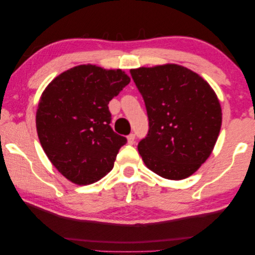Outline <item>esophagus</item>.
I'll return each instance as SVG.
<instances>
[{
  "label": "esophagus",
  "mask_w": 255,
  "mask_h": 255,
  "mask_svg": "<svg viewBox=\"0 0 255 255\" xmlns=\"http://www.w3.org/2000/svg\"><path fill=\"white\" fill-rule=\"evenodd\" d=\"M128 144H133L135 142V134H134V133H131V134L128 135Z\"/></svg>",
  "instance_id": "obj_1"
}]
</instances>
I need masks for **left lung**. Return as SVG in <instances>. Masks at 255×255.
I'll use <instances>...</instances> for the list:
<instances>
[{
    "label": "left lung",
    "mask_w": 255,
    "mask_h": 255,
    "mask_svg": "<svg viewBox=\"0 0 255 255\" xmlns=\"http://www.w3.org/2000/svg\"><path fill=\"white\" fill-rule=\"evenodd\" d=\"M144 100L149 130L137 144L144 164L167 179L197 172L214 149L222 108L199 74L177 64L130 70Z\"/></svg>",
    "instance_id": "8db88e82"
}]
</instances>
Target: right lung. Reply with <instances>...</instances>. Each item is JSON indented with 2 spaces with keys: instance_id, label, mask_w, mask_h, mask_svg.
<instances>
[{
  "instance_id": "add662e5",
  "label": "right lung",
  "mask_w": 255,
  "mask_h": 255,
  "mask_svg": "<svg viewBox=\"0 0 255 255\" xmlns=\"http://www.w3.org/2000/svg\"><path fill=\"white\" fill-rule=\"evenodd\" d=\"M130 83L122 70L79 65L49 83L36 115L41 147L71 182L88 185L110 173L128 142L111 127V100Z\"/></svg>"
}]
</instances>
